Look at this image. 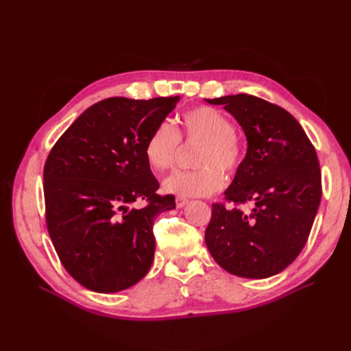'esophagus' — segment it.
I'll return each instance as SVG.
<instances>
[{
	"mask_svg": "<svg viewBox=\"0 0 351 351\" xmlns=\"http://www.w3.org/2000/svg\"><path fill=\"white\" fill-rule=\"evenodd\" d=\"M176 204H177V208H183L189 204V199L187 197H183V196H177L176 197Z\"/></svg>",
	"mask_w": 351,
	"mask_h": 351,
	"instance_id": "esophagus-1",
	"label": "esophagus"
}]
</instances>
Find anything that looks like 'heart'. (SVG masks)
Segmentation results:
<instances>
[{
    "mask_svg": "<svg viewBox=\"0 0 351 351\" xmlns=\"http://www.w3.org/2000/svg\"><path fill=\"white\" fill-rule=\"evenodd\" d=\"M234 124L227 115L209 107H197L178 117L177 127L161 123L145 145L147 164L158 173L173 168L180 139L197 142L202 146L195 158L192 171H176L168 176L164 189L180 196H208L226 183L224 174H234L241 162V145L234 134Z\"/></svg>",
    "mask_w": 351,
    "mask_h": 351,
    "instance_id": "heart-1",
    "label": "heart"
}]
</instances>
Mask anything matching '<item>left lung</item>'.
<instances>
[{
    "label": "left lung",
    "instance_id": "left-lung-1",
    "mask_svg": "<svg viewBox=\"0 0 351 351\" xmlns=\"http://www.w3.org/2000/svg\"><path fill=\"white\" fill-rule=\"evenodd\" d=\"M224 105L246 134L247 152L226 199L241 208L212 205L205 232L221 268L243 278H268L299 256L321 204L317 155L309 137L284 108L247 93L206 99Z\"/></svg>",
    "mask_w": 351,
    "mask_h": 351
}]
</instances>
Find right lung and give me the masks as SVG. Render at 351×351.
Listing matches in <instances>:
<instances>
[{
	"label": "right lung",
	"instance_id": "obj_1",
	"mask_svg": "<svg viewBox=\"0 0 351 351\" xmlns=\"http://www.w3.org/2000/svg\"><path fill=\"white\" fill-rule=\"evenodd\" d=\"M180 97L108 98L84 111L44 168L47 227L62 267L86 289L117 293L139 282L155 254L154 221L176 208L159 196L145 155ZM145 199L139 210L132 204Z\"/></svg>",
	"mask_w": 351,
	"mask_h": 351
}]
</instances>
